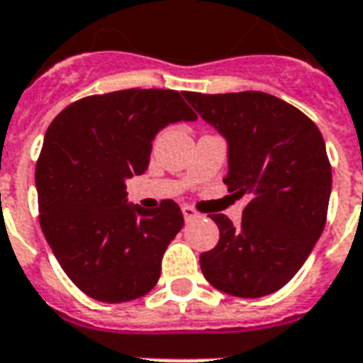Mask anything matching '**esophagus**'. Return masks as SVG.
Returning <instances> with one entry per match:
<instances>
[{
  "instance_id": "34e87169",
  "label": "esophagus",
  "mask_w": 363,
  "mask_h": 363,
  "mask_svg": "<svg viewBox=\"0 0 363 363\" xmlns=\"http://www.w3.org/2000/svg\"><path fill=\"white\" fill-rule=\"evenodd\" d=\"M182 214H184V220H186V222H190V220H196V218L199 216L196 208L190 207V205H184V207H182Z\"/></svg>"
}]
</instances>
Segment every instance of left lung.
Listing matches in <instances>:
<instances>
[{"mask_svg": "<svg viewBox=\"0 0 363 363\" xmlns=\"http://www.w3.org/2000/svg\"><path fill=\"white\" fill-rule=\"evenodd\" d=\"M184 96L228 140L223 182L235 197H248L240 225L211 214L220 240L199 257L203 276L240 298L276 293L325 229L332 166L323 134L298 108L261 91Z\"/></svg>", "mask_w": 363, "mask_h": 363, "instance_id": "1", "label": "left lung"}]
</instances>
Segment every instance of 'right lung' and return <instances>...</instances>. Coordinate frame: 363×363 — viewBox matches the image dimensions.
Masks as SVG:
<instances>
[{
  "label": "right lung",
  "instance_id": "obj_1",
  "mask_svg": "<svg viewBox=\"0 0 363 363\" xmlns=\"http://www.w3.org/2000/svg\"><path fill=\"white\" fill-rule=\"evenodd\" d=\"M179 91L123 89L85 96L52 121L37 160L38 222L65 274L99 302H128L160 278L184 218L175 201L126 203V179L145 173L152 140L196 121Z\"/></svg>",
  "mask_w": 363,
  "mask_h": 363
}]
</instances>
